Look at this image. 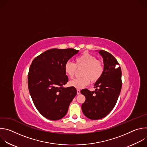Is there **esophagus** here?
Listing matches in <instances>:
<instances>
[{
	"label": "esophagus",
	"instance_id": "esophagus-1",
	"mask_svg": "<svg viewBox=\"0 0 147 147\" xmlns=\"http://www.w3.org/2000/svg\"><path fill=\"white\" fill-rule=\"evenodd\" d=\"M80 93H81L80 90H78V89H77V94L78 95H79V94H80Z\"/></svg>",
	"mask_w": 147,
	"mask_h": 147
}]
</instances>
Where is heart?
<instances>
[{
    "mask_svg": "<svg viewBox=\"0 0 147 147\" xmlns=\"http://www.w3.org/2000/svg\"><path fill=\"white\" fill-rule=\"evenodd\" d=\"M78 70H81L80 78L70 82V85L77 89L88 86L91 81L92 83L98 81L104 71V65L102 60L96 56L84 52L75 59V63L67 61L65 65V71L70 78H73Z\"/></svg>",
    "mask_w": 147,
    "mask_h": 147,
    "instance_id": "1",
    "label": "heart"
}]
</instances>
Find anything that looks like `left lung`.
Listing matches in <instances>:
<instances>
[{
	"instance_id": "left-lung-1",
	"label": "left lung",
	"mask_w": 147,
	"mask_h": 147,
	"mask_svg": "<svg viewBox=\"0 0 147 147\" xmlns=\"http://www.w3.org/2000/svg\"><path fill=\"white\" fill-rule=\"evenodd\" d=\"M103 59L104 71L100 78L95 84V90L83 89L81 93L85 96L86 101L82 104V112L91 120H98L107 116L113 109L121 89V71L119 63L110 53L99 51Z\"/></svg>"
}]
</instances>
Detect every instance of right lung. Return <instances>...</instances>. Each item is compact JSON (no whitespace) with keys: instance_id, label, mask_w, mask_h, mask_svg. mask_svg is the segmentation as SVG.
I'll use <instances>...</instances> for the list:
<instances>
[{"instance_id":"obj_1","label":"right lung","mask_w":147,"mask_h":147,"mask_svg":"<svg viewBox=\"0 0 147 147\" xmlns=\"http://www.w3.org/2000/svg\"><path fill=\"white\" fill-rule=\"evenodd\" d=\"M78 52L72 48L52 49L32 61L28 74L29 92L37 110L48 119L63 117L77 94L75 87L64 86L69 81L65 65Z\"/></svg>"}]
</instances>
